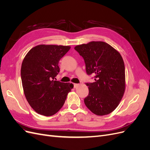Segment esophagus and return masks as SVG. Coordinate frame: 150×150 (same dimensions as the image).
<instances>
[{"mask_svg":"<svg viewBox=\"0 0 150 150\" xmlns=\"http://www.w3.org/2000/svg\"><path fill=\"white\" fill-rule=\"evenodd\" d=\"M79 84H74V88H77L79 86Z\"/></svg>","mask_w":150,"mask_h":150,"instance_id":"1","label":"esophagus"}]
</instances>
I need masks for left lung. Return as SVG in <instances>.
Here are the masks:
<instances>
[{"label":"left lung","mask_w":150,"mask_h":150,"mask_svg":"<svg viewBox=\"0 0 150 150\" xmlns=\"http://www.w3.org/2000/svg\"><path fill=\"white\" fill-rule=\"evenodd\" d=\"M82 56L94 83H86L89 94L84 99L89 110L98 116L110 114L119 105L125 91V67L118 51L102 41H92L74 47Z\"/></svg>","instance_id":"obj_1"}]
</instances>
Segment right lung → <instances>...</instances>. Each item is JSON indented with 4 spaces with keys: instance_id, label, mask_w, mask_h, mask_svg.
<instances>
[{
    "instance_id": "1",
    "label": "right lung",
    "mask_w": 150,
    "mask_h": 150,
    "mask_svg": "<svg viewBox=\"0 0 150 150\" xmlns=\"http://www.w3.org/2000/svg\"><path fill=\"white\" fill-rule=\"evenodd\" d=\"M71 47L38 45L26 54L21 75L24 93L30 106L40 115L50 116L59 111L73 84L56 80L61 59Z\"/></svg>"
}]
</instances>
